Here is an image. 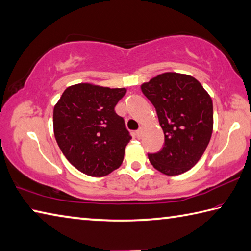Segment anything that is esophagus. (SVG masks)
I'll return each mask as SVG.
<instances>
[{"mask_svg": "<svg viewBox=\"0 0 251 251\" xmlns=\"http://www.w3.org/2000/svg\"><path fill=\"white\" fill-rule=\"evenodd\" d=\"M143 131H144L143 128H139L137 131H136V137L141 138V136H143Z\"/></svg>", "mask_w": 251, "mask_h": 251, "instance_id": "1", "label": "esophagus"}]
</instances>
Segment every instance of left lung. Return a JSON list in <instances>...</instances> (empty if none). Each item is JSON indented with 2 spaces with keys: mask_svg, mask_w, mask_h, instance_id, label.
I'll list each match as a JSON object with an SVG mask.
<instances>
[{
  "mask_svg": "<svg viewBox=\"0 0 251 251\" xmlns=\"http://www.w3.org/2000/svg\"><path fill=\"white\" fill-rule=\"evenodd\" d=\"M156 108L165 134L163 148L148 153L154 169L177 176L197 165L211 139L213 102L202 84L188 75L166 72L141 84Z\"/></svg>",
  "mask_w": 251,
  "mask_h": 251,
  "instance_id": "left-lung-1",
  "label": "left lung"
}]
</instances>
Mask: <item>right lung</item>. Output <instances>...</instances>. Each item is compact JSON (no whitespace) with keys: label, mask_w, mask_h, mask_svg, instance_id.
Wrapping results in <instances>:
<instances>
[{"label":"right lung","mask_w":251,"mask_h":251,"mask_svg":"<svg viewBox=\"0 0 251 251\" xmlns=\"http://www.w3.org/2000/svg\"><path fill=\"white\" fill-rule=\"evenodd\" d=\"M125 94V88L79 83L67 88L54 105V137L79 171L104 176L122 165L131 137L114 108Z\"/></svg>","instance_id":"right-lung-1"}]
</instances>
